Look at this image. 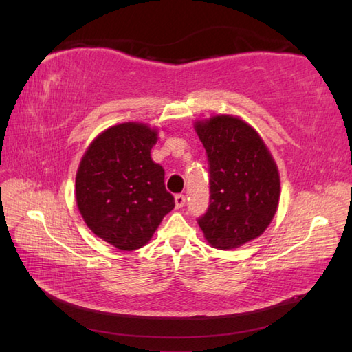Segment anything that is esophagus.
<instances>
[{"label": "esophagus", "instance_id": "esophagus-1", "mask_svg": "<svg viewBox=\"0 0 352 352\" xmlns=\"http://www.w3.org/2000/svg\"><path fill=\"white\" fill-rule=\"evenodd\" d=\"M186 203V197L183 195V193H178V195H175V206L177 208H182Z\"/></svg>", "mask_w": 352, "mask_h": 352}]
</instances>
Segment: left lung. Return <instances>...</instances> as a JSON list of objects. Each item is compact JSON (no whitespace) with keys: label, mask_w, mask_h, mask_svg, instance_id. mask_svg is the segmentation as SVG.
<instances>
[{"label":"left lung","mask_w":352,"mask_h":352,"mask_svg":"<svg viewBox=\"0 0 352 352\" xmlns=\"http://www.w3.org/2000/svg\"><path fill=\"white\" fill-rule=\"evenodd\" d=\"M208 160L210 199L197 219L214 248H237L271 223L280 175L257 131L239 118L213 116L195 125Z\"/></svg>","instance_id":"1"}]
</instances>
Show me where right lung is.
I'll return each mask as SVG.
<instances>
[{"instance_id": "add662e5", "label": "right lung", "mask_w": 352, "mask_h": 352, "mask_svg": "<svg viewBox=\"0 0 352 352\" xmlns=\"http://www.w3.org/2000/svg\"><path fill=\"white\" fill-rule=\"evenodd\" d=\"M157 131L119 124L101 133L80 162L78 210L87 227L118 250L142 248L175 207L164 188V169L153 162Z\"/></svg>"}]
</instances>
